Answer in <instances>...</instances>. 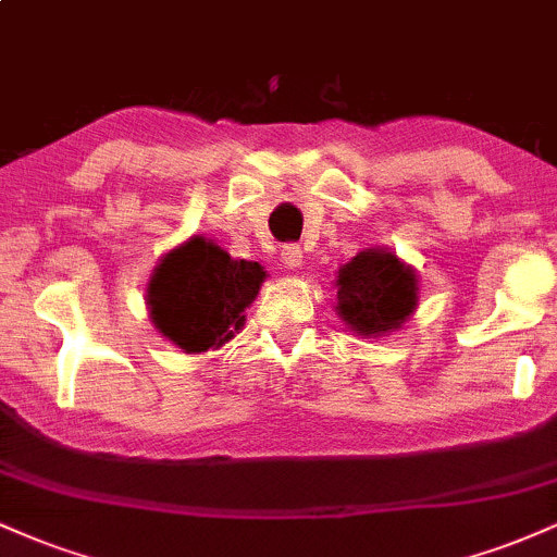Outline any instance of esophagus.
<instances>
[{
	"label": "esophagus",
	"mask_w": 557,
	"mask_h": 557,
	"mask_svg": "<svg viewBox=\"0 0 557 557\" xmlns=\"http://www.w3.org/2000/svg\"><path fill=\"white\" fill-rule=\"evenodd\" d=\"M280 259H283V264L287 267V270H298L300 261H304V251H300V246H296V243H287V246H283Z\"/></svg>",
	"instance_id": "esophagus-1"
}]
</instances>
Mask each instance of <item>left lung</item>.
Segmentation results:
<instances>
[{
  "label": "left lung",
  "mask_w": 557,
  "mask_h": 557,
  "mask_svg": "<svg viewBox=\"0 0 557 557\" xmlns=\"http://www.w3.org/2000/svg\"><path fill=\"white\" fill-rule=\"evenodd\" d=\"M337 314L350 330L382 337L417 309V272L395 253L367 248L337 272Z\"/></svg>",
  "instance_id": "1"
}]
</instances>
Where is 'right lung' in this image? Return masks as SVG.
<instances>
[{"mask_svg": "<svg viewBox=\"0 0 557 557\" xmlns=\"http://www.w3.org/2000/svg\"><path fill=\"white\" fill-rule=\"evenodd\" d=\"M267 272L259 261L230 259L194 235L159 259L146 290L154 327L185 354L220 348L243 327Z\"/></svg>", "mask_w": 557, "mask_h": 557, "instance_id": "obj_1", "label": "right lung"}]
</instances>
